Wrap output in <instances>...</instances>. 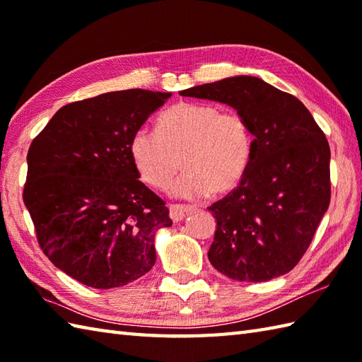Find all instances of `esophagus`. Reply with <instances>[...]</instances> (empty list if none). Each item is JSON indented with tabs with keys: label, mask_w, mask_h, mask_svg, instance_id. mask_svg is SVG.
<instances>
[{
	"label": "esophagus",
	"mask_w": 362,
	"mask_h": 362,
	"mask_svg": "<svg viewBox=\"0 0 362 362\" xmlns=\"http://www.w3.org/2000/svg\"><path fill=\"white\" fill-rule=\"evenodd\" d=\"M191 211H193V209H191V206L177 205V204L169 205V216H171V219H173L174 222L182 221V219L185 218L187 214H189Z\"/></svg>",
	"instance_id": "esophagus-1"
}]
</instances>
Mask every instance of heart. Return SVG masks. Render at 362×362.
Listing matches in <instances>:
<instances>
[{"mask_svg": "<svg viewBox=\"0 0 362 362\" xmlns=\"http://www.w3.org/2000/svg\"><path fill=\"white\" fill-rule=\"evenodd\" d=\"M130 157L141 180L163 188L185 168L169 193L199 199L235 189L247 171L253 136L236 112H221L218 105L179 103L157 119V132L140 127L130 138Z\"/></svg>", "mask_w": 362, "mask_h": 362, "instance_id": "b5f03b06", "label": "heart"}]
</instances>
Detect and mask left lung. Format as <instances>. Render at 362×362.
<instances>
[{
    "label": "left lung",
    "mask_w": 362,
    "mask_h": 362,
    "mask_svg": "<svg viewBox=\"0 0 362 362\" xmlns=\"http://www.w3.org/2000/svg\"><path fill=\"white\" fill-rule=\"evenodd\" d=\"M180 95L233 107L253 135L240 185L209 206L216 218L210 263L238 281L288 274L310 247L332 197L325 134L296 96L253 76L204 83Z\"/></svg>",
    "instance_id": "1"
}]
</instances>
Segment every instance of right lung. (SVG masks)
Listing matches in <instances>:
<instances>
[{
  "mask_svg": "<svg viewBox=\"0 0 362 362\" xmlns=\"http://www.w3.org/2000/svg\"><path fill=\"white\" fill-rule=\"evenodd\" d=\"M171 93L110 91L64 105L30 143L23 201L51 263L96 289L124 286L156 263L165 202L140 182L130 138Z\"/></svg>",
  "mask_w": 362,
  "mask_h": 362,
  "instance_id": "right-lung-1",
  "label": "right lung"
}]
</instances>
